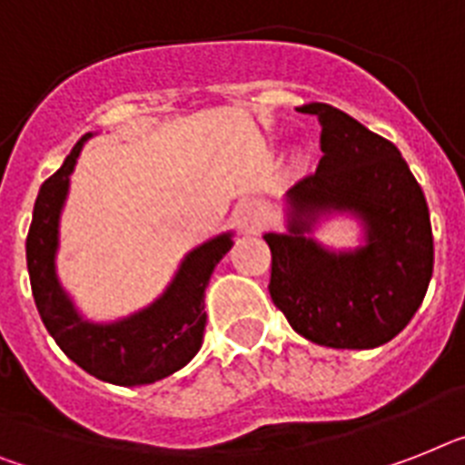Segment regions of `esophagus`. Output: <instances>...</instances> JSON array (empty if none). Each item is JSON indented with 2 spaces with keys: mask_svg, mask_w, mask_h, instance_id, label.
I'll return each instance as SVG.
<instances>
[{
  "mask_svg": "<svg viewBox=\"0 0 465 465\" xmlns=\"http://www.w3.org/2000/svg\"><path fill=\"white\" fill-rule=\"evenodd\" d=\"M235 221L244 232H256L261 228V213L254 204H242L235 213Z\"/></svg>",
  "mask_w": 465,
  "mask_h": 465,
  "instance_id": "obj_1",
  "label": "esophagus"
}]
</instances>
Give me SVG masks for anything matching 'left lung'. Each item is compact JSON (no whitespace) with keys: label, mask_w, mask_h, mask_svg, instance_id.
<instances>
[{"label":"left lung","mask_w":465,"mask_h":465,"mask_svg":"<svg viewBox=\"0 0 465 465\" xmlns=\"http://www.w3.org/2000/svg\"><path fill=\"white\" fill-rule=\"evenodd\" d=\"M321 123L318 168L287 192L290 235L268 232V292L299 335L332 349H373L409 325L432 278L425 194L385 137L323 102L302 106ZM323 210H354L369 244L332 255L303 237Z\"/></svg>","instance_id":"1"}]
</instances>
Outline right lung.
<instances>
[{"label": "right lung", "instance_id": "obj_1", "mask_svg": "<svg viewBox=\"0 0 465 465\" xmlns=\"http://www.w3.org/2000/svg\"><path fill=\"white\" fill-rule=\"evenodd\" d=\"M87 137H80L64 166L42 183L35 199L33 223L25 240L35 306L61 351L83 371L114 385H149L187 366L204 342V290L232 242L230 235H221L190 252L163 297L135 316L111 325L83 321L59 287L54 254L68 175Z\"/></svg>", "mask_w": 465, "mask_h": 465}]
</instances>
